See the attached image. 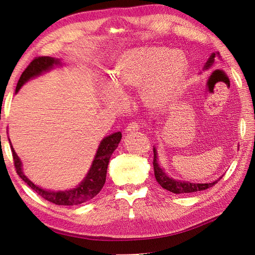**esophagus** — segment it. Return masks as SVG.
Masks as SVG:
<instances>
[{
    "mask_svg": "<svg viewBox=\"0 0 255 255\" xmlns=\"http://www.w3.org/2000/svg\"><path fill=\"white\" fill-rule=\"evenodd\" d=\"M140 128H141V123L134 121V122L128 123V127H127V130H128V132H133V130L135 132V130H138Z\"/></svg>",
    "mask_w": 255,
    "mask_h": 255,
    "instance_id": "obj_1",
    "label": "esophagus"
}]
</instances>
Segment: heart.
<instances>
[{
    "label": "heart",
    "mask_w": 255,
    "mask_h": 255,
    "mask_svg": "<svg viewBox=\"0 0 255 255\" xmlns=\"http://www.w3.org/2000/svg\"><path fill=\"white\" fill-rule=\"evenodd\" d=\"M187 71L184 54L164 48H139L126 52L119 57L113 71V81L119 89L142 86V96L152 106H163L179 89ZM103 101L115 107L119 97L114 89L106 88Z\"/></svg>",
    "instance_id": "b5f03b06"
}]
</instances>
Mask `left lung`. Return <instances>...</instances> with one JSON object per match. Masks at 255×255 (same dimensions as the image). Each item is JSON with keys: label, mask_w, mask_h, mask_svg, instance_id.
Segmentation results:
<instances>
[{"label": "left lung", "mask_w": 255, "mask_h": 255, "mask_svg": "<svg viewBox=\"0 0 255 255\" xmlns=\"http://www.w3.org/2000/svg\"><path fill=\"white\" fill-rule=\"evenodd\" d=\"M219 56L220 54L219 52L216 53H212V55L208 58V60L206 61V64L204 66V70H207L210 69L214 61L215 58ZM154 152V158H153V168H154V175H155V179L158 182V184L160 185L161 187L173 192V194H188V192H196V191H201V190H205L207 188H210L216 183H218L219 180H216L213 183H204V184H198V183H190V182H184V181H176L172 177H169L165 171L161 169L157 163V152L156 149H153Z\"/></svg>", "instance_id": "obj_1"}]
</instances>
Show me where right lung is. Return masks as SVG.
<instances>
[{"mask_svg":"<svg viewBox=\"0 0 255 255\" xmlns=\"http://www.w3.org/2000/svg\"><path fill=\"white\" fill-rule=\"evenodd\" d=\"M58 65H60V60L53 57L39 56L34 58L21 74L16 87V92H18L19 89L23 86V84H25L28 80L40 75L42 72L49 71L54 66ZM121 132L114 133L105 137L99 145L95 159L92 161L90 170L88 171L86 177H85L79 186L65 191L45 190L39 186H37L33 182H30L22 171L21 160L18 157L17 153L14 152L11 143L10 148L12 152L14 168H16L17 173L38 195H40L43 199L57 205H78L95 198L103 188L106 181L107 166H109L113 152L117 149L118 143L121 140Z\"/></svg>","mask_w":255,"mask_h":255,"instance_id":"obj_1","label":"right lung"}]
</instances>
